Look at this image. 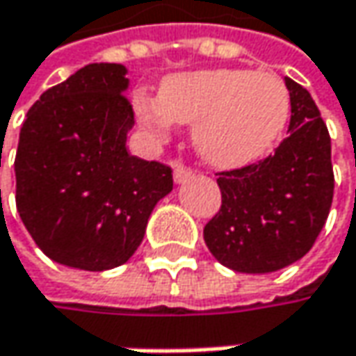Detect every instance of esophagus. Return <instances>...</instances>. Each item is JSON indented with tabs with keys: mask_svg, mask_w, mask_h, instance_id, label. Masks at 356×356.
<instances>
[{
	"mask_svg": "<svg viewBox=\"0 0 356 356\" xmlns=\"http://www.w3.org/2000/svg\"><path fill=\"white\" fill-rule=\"evenodd\" d=\"M192 176H194V170L188 168V166H184V164H176V166H174V180H176L178 184H182V182L190 180Z\"/></svg>",
	"mask_w": 356,
	"mask_h": 356,
	"instance_id": "1",
	"label": "esophagus"
}]
</instances>
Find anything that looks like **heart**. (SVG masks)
<instances>
[{
	"label": "heart",
	"mask_w": 356,
	"mask_h": 356,
	"mask_svg": "<svg viewBox=\"0 0 356 356\" xmlns=\"http://www.w3.org/2000/svg\"><path fill=\"white\" fill-rule=\"evenodd\" d=\"M134 110L158 140L168 136L172 122L194 124V142L206 162L242 168L278 142L289 124L291 96L270 72L198 70L166 78L158 99L138 92Z\"/></svg>",
	"instance_id": "obj_1"
}]
</instances>
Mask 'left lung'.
<instances>
[{"label": "left lung", "instance_id": "obj_1", "mask_svg": "<svg viewBox=\"0 0 356 356\" xmlns=\"http://www.w3.org/2000/svg\"><path fill=\"white\" fill-rule=\"evenodd\" d=\"M284 83L291 96L289 136L257 164L218 172L222 204L204 226L208 250L236 273H275L305 257L332 204L327 124L300 83L291 78Z\"/></svg>", "mask_w": 356, "mask_h": 356}]
</instances>
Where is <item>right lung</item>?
<instances>
[{"label": "right lung", "mask_w": 356, "mask_h": 356, "mask_svg": "<svg viewBox=\"0 0 356 356\" xmlns=\"http://www.w3.org/2000/svg\"><path fill=\"white\" fill-rule=\"evenodd\" d=\"M120 63H90L29 108L15 154V206L44 254L80 270L124 264L172 168L128 154L134 110Z\"/></svg>", "instance_id": "obj_1"}]
</instances>
